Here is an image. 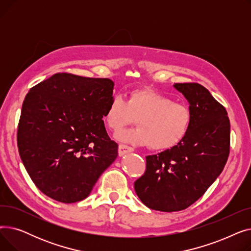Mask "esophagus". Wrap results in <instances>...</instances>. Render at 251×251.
Listing matches in <instances>:
<instances>
[{"label":"esophagus","instance_id":"esophagus-1","mask_svg":"<svg viewBox=\"0 0 251 251\" xmlns=\"http://www.w3.org/2000/svg\"><path fill=\"white\" fill-rule=\"evenodd\" d=\"M131 151H133V149L130 148L128 146H125V144H119L118 147V153L120 156L126 154V153H129Z\"/></svg>","mask_w":251,"mask_h":251}]
</instances>
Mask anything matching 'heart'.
Wrapping results in <instances>:
<instances>
[{"label": "heart", "mask_w": 251, "mask_h": 251, "mask_svg": "<svg viewBox=\"0 0 251 251\" xmlns=\"http://www.w3.org/2000/svg\"><path fill=\"white\" fill-rule=\"evenodd\" d=\"M101 118L113 132L137 119V127L121 131L117 139L134 146H150L153 151L177 147L187 136L193 120L187 104L148 88L130 91L127 100L114 96Z\"/></svg>", "instance_id": "obj_1"}]
</instances>
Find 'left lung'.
<instances>
[{"label":"left lung","instance_id":"1","mask_svg":"<svg viewBox=\"0 0 251 251\" xmlns=\"http://www.w3.org/2000/svg\"><path fill=\"white\" fill-rule=\"evenodd\" d=\"M192 112L187 136L177 147L147 156V170L134 182L139 200L160 212L185 209L222 173L230 152L226 109L199 83H175Z\"/></svg>","mask_w":251,"mask_h":251}]
</instances>
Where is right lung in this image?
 Returning <instances> with one entry per match:
<instances>
[{
  "label": "right lung",
  "mask_w": 251,
  "mask_h": 251,
  "mask_svg": "<svg viewBox=\"0 0 251 251\" xmlns=\"http://www.w3.org/2000/svg\"><path fill=\"white\" fill-rule=\"evenodd\" d=\"M109 78L56 73L26 95L17 131L21 161L35 186L63 203L89 195L118 155L101 120Z\"/></svg>",
  "instance_id": "right-lung-1"
}]
</instances>
